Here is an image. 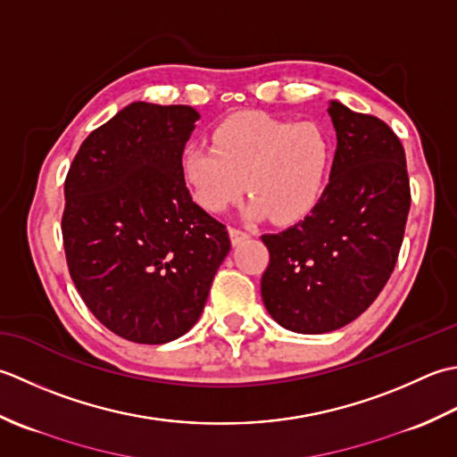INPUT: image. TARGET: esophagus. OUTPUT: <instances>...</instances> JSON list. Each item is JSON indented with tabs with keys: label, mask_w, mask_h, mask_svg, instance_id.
Returning <instances> with one entry per match:
<instances>
[{
	"label": "esophagus",
	"mask_w": 457,
	"mask_h": 457,
	"mask_svg": "<svg viewBox=\"0 0 457 457\" xmlns=\"http://www.w3.org/2000/svg\"><path fill=\"white\" fill-rule=\"evenodd\" d=\"M228 235H230V242L235 246H238L240 242H245V240H248L250 238V235L246 230H240V228H237V227H230L228 228Z\"/></svg>",
	"instance_id": "esophagus-1"
}]
</instances>
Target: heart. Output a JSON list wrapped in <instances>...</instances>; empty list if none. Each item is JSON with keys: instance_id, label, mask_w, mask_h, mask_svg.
Segmentation results:
<instances>
[{"instance_id": "heart-1", "label": "heart", "mask_w": 457, "mask_h": 457, "mask_svg": "<svg viewBox=\"0 0 457 457\" xmlns=\"http://www.w3.org/2000/svg\"><path fill=\"white\" fill-rule=\"evenodd\" d=\"M212 147L181 154V177L204 211L222 212L248 189V212L295 225L318 207L331 165V139L313 122L240 112L215 126Z\"/></svg>"}]
</instances>
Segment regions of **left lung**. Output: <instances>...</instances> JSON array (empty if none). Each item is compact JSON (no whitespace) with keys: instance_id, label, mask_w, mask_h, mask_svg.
<instances>
[{"instance_id":"8db88e82","label":"left lung","mask_w":457,"mask_h":457,"mask_svg":"<svg viewBox=\"0 0 457 457\" xmlns=\"http://www.w3.org/2000/svg\"><path fill=\"white\" fill-rule=\"evenodd\" d=\"M337 132L329 183L310 217L262 235L270 253L260 292L268 313L295 333H329L383 292L411 211L404 147L383 120L329 102Z\"/></svg>"}]
</instances>
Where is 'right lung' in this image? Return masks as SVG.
Returning <instances> with one entry per match:
<instances>
[{"label": "right lung", "mask_w": 457, "mask_h": 457, "mask_svg": "<svg viewBox=\"0 0 457 457\" xmlns=\"http://www.w3.org/2000/svg\"><path fill=\"white\" fill-rule=\"evenodd\" d=\"M199 112L134 102L90 132L64 179L62 245L74 286L112 333L162 345L201 318L230 250L191 199L179 160Z\"/></svg>", "instance_id": "right-lung-1"}]
</instances>
